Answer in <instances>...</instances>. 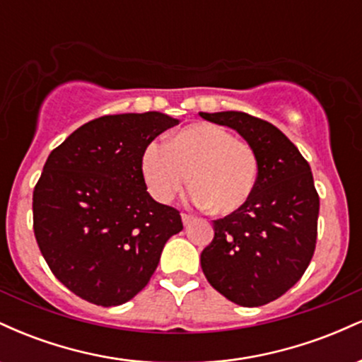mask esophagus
<instances>
[{
	"label": "esophagus",
	"mask_w": 362,
	"mask_h": 362,
	"mask_svg": "<svg viewBox=\"0 0 362 362\" xmlns=\"http://www.w3.org/2000/svg\"><path fill=\"white\" fill-rule=\"evenodd\" d=\"M194 216H189V214H182V223H184V226H189V224L194 223Z\"/></svg>",
	"instance_id": "34e87169"
}]
</instances>
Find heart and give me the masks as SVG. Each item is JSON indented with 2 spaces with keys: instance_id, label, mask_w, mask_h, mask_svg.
Returning <instances> with one entry per match:
<instances>
[{
  "instance_id": "b5f03b06",
  "label": "heart",
  "mask_w": 362,
  "mask_h": 362,
  "mask_svg": "<svg viewBox=\"0 0 362 362\" xmlns=\"http://www.w3.org/2000/svg\"><path fill=\"white\" fill-rule=\"evenodd\" d=\"M149 194L168 204L187 184L194 185L195 206L219 214L242 209L252 197L259 177V160L248 143L214 124L182 129L168 144L153 141L141 158Z\"/></svg>"
}]
</instances>
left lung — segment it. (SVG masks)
<instances>
[{"label":"left lung","instance_id":"left-lung-1","mask_svg":"<svg viewBox=\"0 0 362 362\" xmlns=\"http://www.w3.org/2000/svg\"><path fill=\"white\" fill-rule=\"evenodd\" d=\"M235 129L255 151L259 177L242 209L216 219L201 253L209 284L240 306H262L293 288L313 257L320 199L308 161L267 120L245 112H199Z\"/></svg>","mask_w":362,"mask_h":362}]
</instances>
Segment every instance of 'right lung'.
Listing matches in <instances>:
<instances>
[{
    "instance_id": "right-lung-1",
    "label": "right lung",
    "mask_w": 362,
    "mask_h": 362,
    "mask_svg": "<svg viewBox=\"0 0 362 362\" xmlns=\"http://www.w3.org/2000/svg\"><path fill=\"white\" fill-rule=\"evenodd\" d=\"M161 112L103 115L52 149L34 189V233L54 276L76 296L117 306L151 279L180 213L148 194L141 158L177 126Z\"/></svg>"
}]
</instances>
